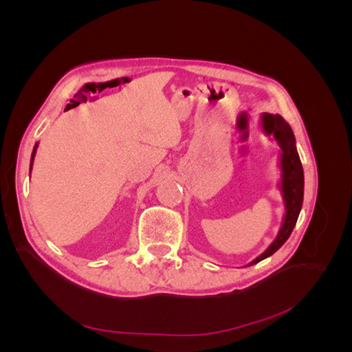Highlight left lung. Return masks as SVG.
Here are the masks:
<instances>
[{
  "label": "left lung",
  "mask_w": 352,
  "mask_h": 352,
  "mask_svg": "<svg viewBox=\"0 0 352 352\" xmlns=\"http://www.w3.org/2000/svg\"><path fill=\"white\" fill-rule=\"evenodd\" d=\"M261 127L263 132L267 136H273V140L280 146V182L278 184V188L283 199L285 214L278 236L269 245L267 250L260 254L257 258H254L248 265L257 264L261 260L270 257L287 241L296 225L304 199V170L296 151V141L292 127L282 116L270 113L261 114Z\"/></svg>",
  "instance_id": "1"
}]
</instances>
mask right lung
Wrapping results in <instances>:
<instances>
[{"label": "right lung", "mask_w": 352, "mask_h": 352, "mask_svg": "<svg viewBox=\"0 0 352 352\" xmlns=\"http://www.w3.org/2000/svg\"><path fill=\"white\" fill-rule=\"evenodd\" d=\"M39 142L35 144L34 146V151H32V157H30V166H29V172H32V166H34V160H35V154H36V148H38Z\"/></svg>", "instance_id": "1"}]
</instances>
